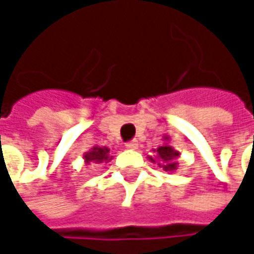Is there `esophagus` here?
<instances>
[{
	"label": "esophagus",
	"instance_id": "esophagus-1",
	"mask_svg": "<svg viewBox=\"0 0 254 254\" xmlns=\"http://www.w3.org/2000/svg\"><path fill=\"white\" fill-rule=\"evenodd\" d=\"M138 141L136 139H132V141H129V142H127V148H129V150H136L138 148Z\"/></svg>",
	"mask_w": 254,
	"mask_h": 254
}]
</instances>
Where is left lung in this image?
I'll use <instances>...</instances> for the list:
<instances>
[{
    "mask_svg": "<svg viewBox=\"0 0 254 254\" xmlns=\"http://www.w3.org/2000/svg\"><path fill=\"white\" fill-rule=\"evenodd\" d=\"M165 141H169V136H165ZM153 151H154V156L148 157L150 162L157 163L160 168H163L165 172H175L177 171V159L179 157V151H177L174 147H171L169 144H163Z\"/></svg>",
    "mask_w": 254,
    "mask_h": 254,
    "instance_id": "1",
    "label": "left lung"
}]
</instances>
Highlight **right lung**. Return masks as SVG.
<instances>
[{
	"label": "right lung",
	"instance_id": "1",
	"mask_svg": "<svg viewBox=\"0 0 254 254\" xmlns=\"http://www.w3.org/2000/svg\"><path fill=\"white\" fill-rule=\"evenodd\" d=\"M109 148L107 147H92L88 153L83 154V159H85V163H103V162H109L112 157L109 156Z\"/></svg>",
	"mask_w": 254,
	"mask_h": 254
}]
</instances>
